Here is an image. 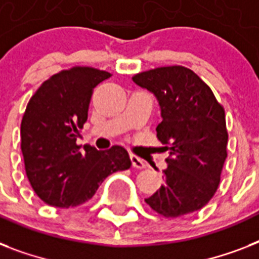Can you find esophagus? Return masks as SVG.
Wrapping results in <instances>:
<instances>
[{
    "instance_id": "esophagus-1",
    "label": "esophagus",
    "mask_w": 259,
    "mask_h": 259,
    "mask_svg": "<svg viewBox=\"0 0 259 259\" xmlns=\"http://www.w3.org/2000/svg\"><path fill=\"white\" fill-rule=\"evenodd\" d=\"M130 160H132V164H133L134 168H138V169L146 168V162L142 158L138 157V156H136V154H130Z\"/></svg>"
}]
</instances>
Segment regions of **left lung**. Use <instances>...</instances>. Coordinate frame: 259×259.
<instances>
[{"instance_id":"1","label":"left lung","mask_w":259,"mask_h":259,"mask_svg":"<svg viewBox=\"0 0 259 259\" xmlns=\"http://www.w3.org/2000/svg\"><path fill=\"white\" fill-rule=\"evenodd\" d=\"M133 82L157 98L162 119L156 132L168 152L161 187L145 201L165 218L203 208L217 192L227 157L223 106L185 67H158L134 75Z\"/></svg>"}]
</instances>
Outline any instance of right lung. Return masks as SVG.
I'll list each match as a JSON object with an SVG mask.
<instances>
[{
    "instance_id": "obj_1",
    "label": "right lung",
    "mask_w": 259,
    "mask_h": 259,
    "mask_svg": "<svg viewBox=\"0 0 259 259\" xmlns=\"http://www.w3.org/2000/svg\"><path fill=\"white\" fill-rule=\"evenodd\" d=\"M111 74L93 67L60 71L38 87L21 121V152L32 188L44 203L76 207L95 195L106 177L132 166L119 145L109 150L76 144L87 121L94 87Z\"/></svg>"
}]
</instances>
